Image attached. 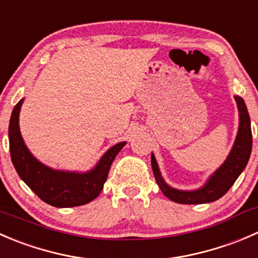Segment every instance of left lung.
I'll return each mask as SVG.
<instances>
[{
    "label": "left lung",
    "mask_w": 258,
    "mask_h": 258,
    "mask_svg": "<svg viewBox=\"0 0 258 258\" xmlns=\"http://www.w3.org/2000/svg\"><path fill=\"white\" fill-rule=\"evenodd\" d=\"M234 99H236L239 112V126L236 141L226 161L209 176V179L202 187L197 190H179L167 185L162 179L154 154H151V166L155 179L161 191L170 201L180 204L211 203L222 198L231 189L237 177L244 170L252 151L251 119H249L248 111H247L243 99L239 96L234 97Z\"/></svg>",
    "instance_id": "8db88e82"
}]
</instances>
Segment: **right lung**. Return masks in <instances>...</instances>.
Wrapping results in <instances>:
<instances>
[{"label": "right lung", "instance_id": "right-lung-1", "mask_svg": "<svg viewBox=\"0 0 258 258\" xmlns=\"http://www.w3.org/2000/svg\"><path fill=\"white\" fill-rule=\"evenodd\" d=\"M24 99L15 106L10 118L9 140L11 160L19 176L45 203L56 208H71L89 203L99 196L114 157L126 142H118L104 152L96 166L87 172L54 170L41 164L25 145L19 127Z\"/></svg>", "mask_w": 258, "mask_h": 258}]
</instances>
